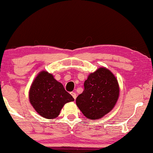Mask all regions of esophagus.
Wrapping results in <instances>:
<instances>
[{
  "mask_svg": "<svg viewBox=\"0 0 153 153\" xmlns=\"http://www.w3.org/2000/svg\"><path fill=\"white\" fill-rule=\"evenodd\" d=\"M70 94H71V95L73 97V98H74V99H76V93L72 92L71 93H70Z\"/></svg>",
  "mask_w": 153,
  "mask_h": 153,
  "instance_id": "obj_1",
  "label": "esophagus"
}]
</instances>
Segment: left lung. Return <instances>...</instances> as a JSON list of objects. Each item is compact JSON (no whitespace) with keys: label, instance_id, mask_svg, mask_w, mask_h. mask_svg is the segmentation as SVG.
<instances>
[{"label":"left lung","instance_id":"1","mask_svg":"<svg viewBox=\"0 0 153 153\" xmlns=\"http://www.w3.org/2000/svg\"><path fill=\"white\" fill-rule=\"evenodd\" d=\"M119 97L118 81L110 70L101 67L88 75L84 90L76 99V105L86 118H102L111 111Z\"/></svg>","mask_w":153,"mask_h":153}]
</instances>
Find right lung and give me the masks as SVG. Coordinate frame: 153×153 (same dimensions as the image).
Wrapping results in <instances>:
<instances>
[{
	"instance_id": "obj_1",
	"label": "right lung",
	"mask_w": 153,
	"mask_h": 153,
	"mask_svg": "<svg viewBox=\"0 0 153 153\" xmlns=\"http://www.w3.org/2000/svg\"><path fill=\"white\" fill-rule=\"evenodd\" d=\"M29 100L37 113L45 119H52L59 116L65 103L74 99L52 74L43 70L30 86Z\"/></svg>"
}]
</instances>
